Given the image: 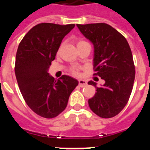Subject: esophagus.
Listing matches in <instances>:
<instances>
[{
	"label": "esophagus",
	"mask_w": 150,
	"mask_h": 150,
	"mask_svg": "<svg viewBox=\"0 0 150 150\" xmlns=\"http://www.w3.org/2000/svg\"><path fill=\"white\" fill-rule=\"evenodd\" d=\"M86 85H87L86 81H85V80H83V79L79 80V86L80 87H84V86H86Z\"/></svg>",
	"instance_id": "esophagus-1"
}]
</instances>
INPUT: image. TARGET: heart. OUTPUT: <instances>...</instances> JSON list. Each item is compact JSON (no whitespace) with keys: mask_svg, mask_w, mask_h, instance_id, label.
<instances>
[{"mask_svg":"<svg viewBox=\"0 0 150 150\" xmlns=\"http://www.w3.org/2000/svg\"><path fill=\"white\" fill-rule=\"evenodd\" d=\"M85 43V41L83 40H79L78 42V44H79V43ZM71 71H72L73 74H75V75H78V70L76 68H72L71 69Z\"/></svg>","mask_w":150,"mask_h":150,"instance_id":"heart-1","label":"heart"}]
</instances>
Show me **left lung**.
I'll use <instances>...</instances> for the list:
<instances>
[{
    "mask_svg": "<svg viewBox=\"0 0 150 150\" xmlns=\"http://www.w3.org/2000/svg\"><path fill=\"white\" fill-rule=\"evenodd\" d=\"M77 27L94 47L93 68L105 81L101 87L93 85L96 93L88 103L90 109L103 118L116 116L127 104L132 90L135 71L128 41L106 23L79 25Z\"/></svg>",
    "mask_w": 150,
    "mask_h": 150,
    "instance_id": "left-lung-1",
    "label": "left lung"
}]
</instances>
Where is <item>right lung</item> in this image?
<instances>
[{
	"mask_svg": "<svg viewBox=\"0 0 150 150\" xmlns=\"http://www.w3.org/2000/svg\"><path fill=\"white\" fill-rule=\"evenodd\" d=\"M74 27V24L36 25L18 47L15 71L20 91L30 109L45 118L55 117L65 109L79 84L68 75L56 80L48 73L61 41Z\"/></svg>",
	"mask_w": 150,
	"mask_h": 150,
	"instance_id": "1",
	"label": "right lung"
}]
</instances>
